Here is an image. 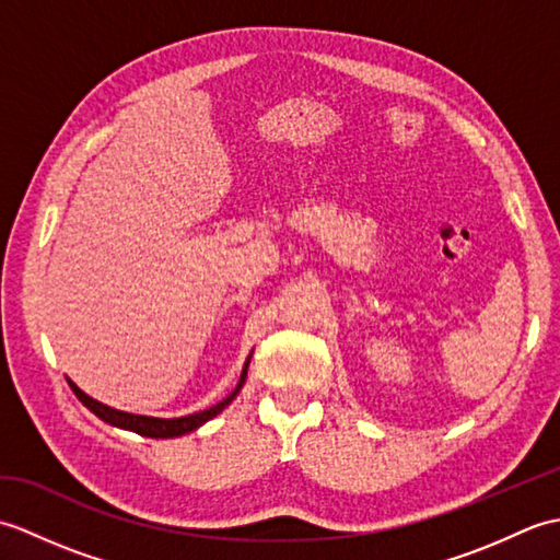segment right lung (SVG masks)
<instances>
[{"mask_svg":"<svg viewBox=\"0 0 560 560\" xmlns=\"http://www.w3.org/2000/svg\"><path fill=\"white\" fill-rule=\"evenodd\" d=\"M247 365H249V359L245 361V368H243V375L241 380H237V387L231 392L229 397L221 399L217 407H209L205 411L199 413H189V416H183V419H153V416H139V413H127V411H117L113 407H105V404L96 401L93 397H89L86 392H81L71 380H67L69 387L74 389V395L79 397V401L83 404V407H89L93 413L98 416V419H103L105 423L110 425H117V428H125V431H135L139 435H147V438H177V435H185V433H192L195 428H199L201 423H207L209 419H213V416L221 413L229 404L235 399L237 392H241L243 383H245V375H247Z\"/></svg>","mask_w":560,"mask_h":560,"instance_id":"right-lung-1","label":"right lung"}]
</instances>
